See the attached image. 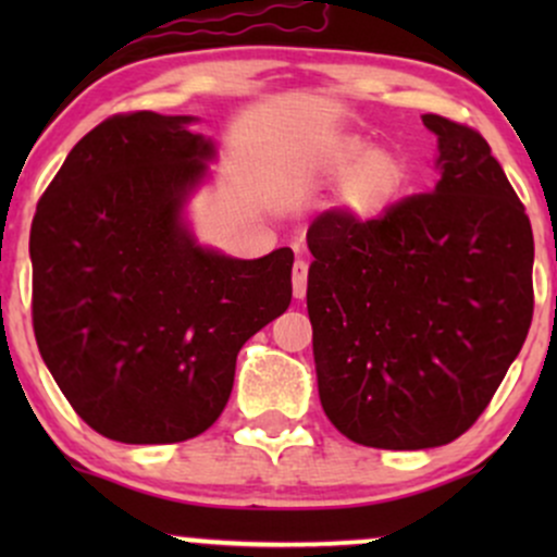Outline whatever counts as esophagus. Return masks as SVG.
<instances>
[{
  "label": "esophagus",
  "instance_id": "esophagus-1",
  "mask_svg": "<svg viewBox=\"0 0 557 557\" xmlns=\"http://www.w3.org/2000/svg\"><path fill=\"white\" fill-rule=\"evenodd\" d=\"M306 283H309V267H306V261L298 259L296 264H293V296L304 298Z\"/></svg>",
  "mask_w": 557,
  "mask_h": 557
}]
</instances>
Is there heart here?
I'll return each mask as SVG.
<instances>
[{"label": "heart", "mask_w": 557, "mask_h": 557, "mask_svg": "<svg viewBox=\"0 0 557 557\" xmlns=\"http://www.w3.org/2000/svg\"><path fill=\"white\" fill-rule=\"evenodd\" d=\"M324 168L343 172L335 207L354 225L382 220L411 185V164L393 149H372L363 136L345 133L324 149Z\"/></svg>", "instance_id": "1"}]
</instances>
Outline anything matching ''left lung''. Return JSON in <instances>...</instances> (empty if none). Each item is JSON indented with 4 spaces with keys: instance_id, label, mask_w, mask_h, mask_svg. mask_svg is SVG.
Here are the masks:
<instances>
[{
    "instance_id": "1",
    "label": "left lung",
    "mask_w": 557,
    "mask_h": 557,
    "mask_svg": "<svg viewBox=\"0 0 557 557\" xmlns=\"http://www.w3.org/2000/svg\"><path fill=\"white\" fill-rule=\"evenodd\" d=\"M440 181L354 225L337 209L306 240L319 400L337 432L382 450L453 443L490 406L534 314V235L474 127L421 114Z\"/></svg>"
}]
</instances>
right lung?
<instances>
[{
  "label": "right lung",
  "mask_w": 557,
  "mask_h": 557,
  "mask_svg": "<svg viewBox=\"0 0 557 557\" xmlns=\"http://www.w3.org/2000/svg\"><path fill=\"white\" fill-rule=\"evenodd\" d=\"M194 117L114 114L73 146L30 225L41 359L91 430L183 443L227 406L243 343L290 306L293 251L201 248L183 203L214 144Z\"/></svg>",
  "instance_id": "right-lung-1"
}]
</instances>
